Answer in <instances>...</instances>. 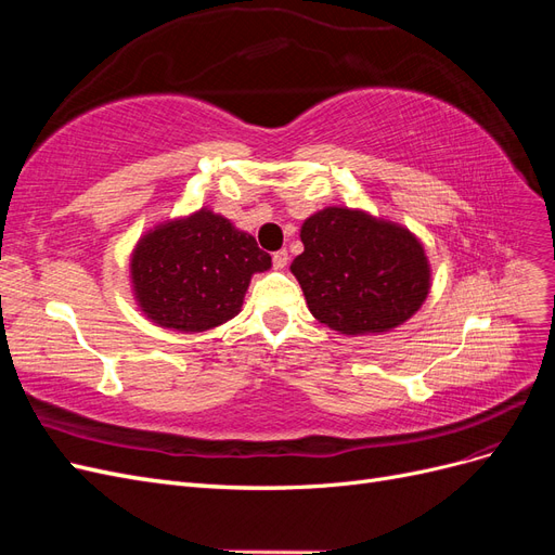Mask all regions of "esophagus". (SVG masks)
Returning a JSON list of instances; mask_svg holds the SVG:
<instances>
[{
	"label": "esophagus",
	"mask_w": 555,
	"mask_h": 555,
	"mask_svg": "<svg viewBox=\"0 0 555 555\" xmlns=\"http://www.w3.org/2000/svg\"><path fill=\"white\" fill-rule=\"evenodd\" d=\"M289 263V255H287V249H278L275 255H273V266L275 268H284Z\"/></svg>",
	"instance_id": "obj_1"
}]
</instances>
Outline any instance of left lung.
<instances>
[{
    "label": "left lung",
    "instance_id": "1",
    "mask_svg": "<svg viewBox=\"0 0 555 555\" xmlns=\"http://www.w3.org/2000/svg\"><path fill=\"white\" fill-rule=\"evenodd\" d=\"M292 261L317 322L343 335L386 333L424 306L426 249L410 229L359 208L328 206L300 227Z\"/></svg>",
    "mask_w": 555,
    "mask_h": 555
}]
</instances>
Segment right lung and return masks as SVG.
Segmentation results:
<instances>
[{"label":"right lung","mask_w":555,"mask_h":555,"mask_svg":"<svg viewBox=\"0 0 555 555\" xmlns=\"http://www.w3.org/2000/svg\"><path fill=\"white\" fill-rule=\"evenodd\" d=\"M271 257L224 215L198 208L145 231L131 249V294L150 322L180 333L222 326Z\"/></svg>","instance_id":"1"}]
</instances>
